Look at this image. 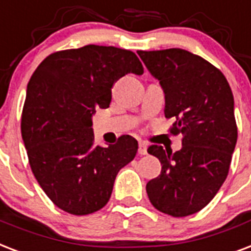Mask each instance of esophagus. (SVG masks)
Listing matches in <instances>:
<instances>
[{
    "label": "esophagus",
    "mask_w": 251,
    "mask_h": 251,
    "mask_svg": "<svg viewBox=\"0 0 251 251\" xmlns=\"http://www.w3.org/2000/svg\"><path fill=\"white\" fill-rule=\"evenodd\" d=\"M147 145H145V144L144 143H140V145H139V154L140 156H145V154H147Z\"/></svg>",
    "instance_id": "1"
}]
</instances>
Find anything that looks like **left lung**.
<instances>
[{
    "mask_svg": "<svg viewBox=\"0 0 251 251\" xmlns=\"http://www.w3.org/2000/svg\"><path fill=\"white\" fill-rule=\"evenodd\" d=\"M165 91L170 132L182 133V149L173 153L151 145L148 153L162 169L147 183L154 208L174 217L199 212L228 176L237 143L234 99L225 75L207 60L180 48L137 51Z\"/></svg>",
    "mask_w": 251,
    "mask_h": 251,
    "instance_id": "8db88e82",
    "label": "left lung"
}]
</instances>
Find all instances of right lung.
I'll return each instance as SVG.
<instances>
[{
	"instance_id": "add662e5",
	"label": "right lung",
	"mask_w": 251,
	"mask_h": 251,
	"mask_svg": "<svg viewBox=\"0 0 251 251\" xmlns=\"http://www.w3.org/2000/svg\"><path fill=\"white\" fill-rule=\"evenodd\" d=\"M128 73H144L133 52L89 44L51 53L31 75L23 143L38 183L65 212L82 216L103 208L119 170L137 153L129 135L95 145L91 128L95 111L110 106L114 83Z\"/></svg>"
}]
</instances>
